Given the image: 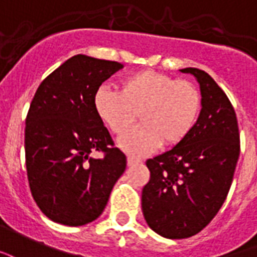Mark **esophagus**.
<instances>
[{
	"instance_id": "esophagus-1",
	"label": "esophagus",
	"mask_w": 257,
	"mask_h": 257,
	"mask_svg": "<svg viewBox=\"0 0 257 257\" xmlns=\"http://www.w3.org/2000/svg\"><path fill=\"white\" fill-rule=\"evenodd\" d=\"M138 163H141L140 159H137V157L133 156H127V166H136Z\"/></svg>"
}]
</instances>
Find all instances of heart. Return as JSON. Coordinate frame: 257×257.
Here are the masks:
<instances>
[{
    "instance_id": "heart-1",
    "label": "heart",
    "mask_w": 257,
    "mask_h": 257,
    "mask_svg": "<svg viewBox=\"0 0 257 257\" xmlns=\"http://www.w3.org/2000/svg\"><path fill=\"white\" fill-rule=\"evenodd\" d=\"M93 102L101 121L116 136L130 128L138 112L142 124L121 137L119 145L142 156L162 144L178 145L190 134L201 110V93L189 80L144 69L121 80L119 91L101 86Z\"/></svg>"
}]
</instances>
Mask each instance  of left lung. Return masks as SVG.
<instances>
[{
  "label": "left lung",
  "instance_id": "obj_1",
  "mask_svg": "<svg viewBox=\"0 0 257 257\" xmlns=\"http://www.w3.org/2000/svg\"><path fill=\"white\" fill-rule=\"evenodd\" d=\"M181 71L197 78L203 108L182 142L147 160L151 178L142 189L148 226L171 239L189 238L215 218L239 156L238 121L226 93L205 71Z\"/></svg>",
  "mask_w": 257,
  "mask_h": 257
}]
</instances>
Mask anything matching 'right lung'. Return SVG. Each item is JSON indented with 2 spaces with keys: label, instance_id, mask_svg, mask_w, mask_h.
<instances>
[{
  "label": "right lung",
  "instance_id": "right-lung-1",
  "mask_svg": "<svg viewBox=\"0 0 257 257\" xmlns=\"http://www.w3.org/2000/svg\"><path fill=\"white\" fill-rule=\"evenodd\" d=\"M120 68L117 61L76 54L42 80L31 101L24 130L30 190L56 223L95 220L126 170V156L93 102L102 82ZM93 151L103 157L91 158Z\"/></svg>",
  "mask_w": 257,
  "mask_h": 257
}]
</instances>
